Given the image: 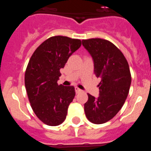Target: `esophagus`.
<instances>
[{
  "label": "esophagus",
  "mask_w": 151,
  "mask_h": 151,
  "mask_svg": "<svg viewBox=\"0 0 151 151\" xmlns=\"http://www.w3.org/2000/svg\"><path fill=\"white\" fill-rule=\"evenodd\" d=\"M75 91H76V94H78V93H79V92L82 91V90H81L80 88H78V87L75 88Z\"/></svg>",
  "instance_id": "34e87169"
}]
</instances>
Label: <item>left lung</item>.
Segmentation results:
<instances>
[{
    "label": "left lung",
    "mask_w": 151,
    "mask_h": 151,
    "mask_svg": "<svg viewBox=\"0 0 151 151\" xmlns=\"http://www.w3.org/2000/svg\"><path fill=\"white\" fill-rule=\"evenodd\" d=\"M82 45L91 56L94 74L101 78L99 96L88 94L85 116L92 123H105L116 115L127 98L132 82L129 63L122 52L107 40H82Z\"/></svg>",
    "instance_id": "1"
}]
</instances>
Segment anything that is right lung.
<instances>
[{
	"label": "right lung",
	"mask_w": 151,
	"mask_h": 151,
	"mask_svg": "<svg viewBox=\"0 0 151 151\" xmlns=\"http://www.w3.org/2000/svg\"><path fill=\"white\" fill-rule=\"evenodd\" d=\"M82 45L78 39L54 36L35 50L25 74V86L31 106L45 124L59 125L66 119L76 91L73 86L58 85L69 57Z\"/></svg>",
	"instance_id": "right-lung-1"
}]
</instances>
